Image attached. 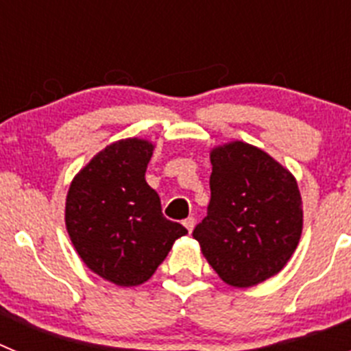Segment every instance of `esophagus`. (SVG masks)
Here are the masks:
<instances>
[{"label": "esophagus", "mask_w": 351, "mask_h": 351, "mask_svg": "<svg viewBox=\"0 0 351 351\" xmlns=\"http://www.w3.org/2000/svg\"><path fill=\"white\" fill-rule=\"evenodd\" d=\"M182 223H184V226H186V228H188V232H191L195 228V218H193V216H190V218H186Z\"/></svg>", "instance_id": "1"}]
</instances>
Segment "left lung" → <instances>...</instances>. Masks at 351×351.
Wrapping results in <instances>:
<instances>
[{
	"label": "left lung",
	"instance_id": "left-lung-1",
	"mask_svg": "<svg viewBox=\"0 0 351 351\" xmlns=\"http://www.w3.org/2000/svg\"><path fill=\"white\" fill-rule=\"evenodd\" d=\"M210 163V202L193 237L225 283H262L287 265L302 234L295 178L262 149L239 141L213 149Z\"/></svg>",
	"mask_w": 351,
	"mask_h": 351
}]
</instances>
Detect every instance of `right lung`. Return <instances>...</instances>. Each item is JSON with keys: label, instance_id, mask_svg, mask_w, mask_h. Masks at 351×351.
Here are the masks:
<instances>
[{"label": "right lung", "instance_id": "right-lung-1", "mask_svg": "<svg viewBox=\"0 0 351 351\" xmlns=\"http://www.w3.org/2000/svg\"><path fill=\"white\" fill-rule=\"evenodd\" d=\"M153 149L142 138L107 145L77 173L66 195L71 244L93 272L117 287L147 281L188 234L163 216L160 197L145 182Z\"/></svg>", "mask_w": 351, "mask_h": 351}]
</instances>
